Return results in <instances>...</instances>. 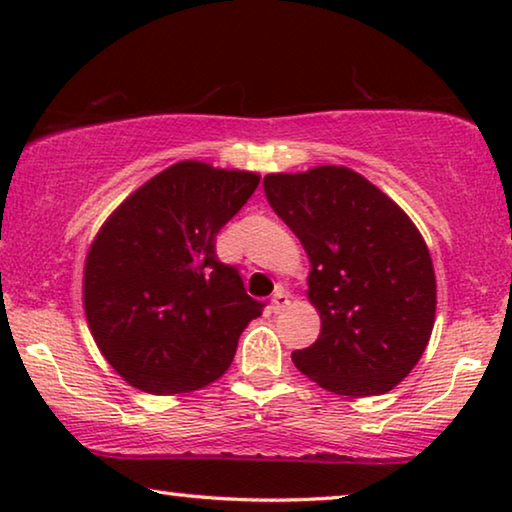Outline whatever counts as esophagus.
<instances>
[{
    "label": "esophagus",
    "mask_w": 512,
    "mask_h": 512,
    "mask_svg": "<svg viewBox=\"0 0 512 512\" xmlns=\"http://www.w3.org/2000/svg\"><path fill=\"white\" fill-rule=\"evenodd\" d=\"M289 293L284 291V289H277L275 293H273V298H271V309L275 311V314H280V311L284 309V307H289Z\"/></svg>",
    "instance_id": "34e87169"
}]
</instances>
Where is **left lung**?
<instances>
[{"label":"left lung","instance_id":"obj_1","mask_svg":"<svg viewBox=\"0 0 512 512\" xmlns=\"http://www.w3.org/2000/svg\"><path fill=\"white\" fill-rule=\"evenodd\" d=\"M264 194L307 250L318 339L291 354L336 395L388 393L427 348L436 277L427 244L400 207L345 167L271 173Z\"/></svg>","mask_w":512,"mask_h":512}]
</instances>
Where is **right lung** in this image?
<instances>
[{
    "label": "right lung",
    "instance_id": "add662e5",
    "mask_svg": "<svg viewBox=\"0 0 512 512\" xmlns=\"http://www.w3.org/2000/svg\"><path fill=\"white\" fill-rule=\"evenodd\" d=\"M259 185L250 171L178 162L121 203L85 259L83 305L94 341L128 384L196 391L235 359L262 316L214 239Z\"/></svg>",
    "mask_w": 512,
    "mask_h": 512
}]
</instances>
